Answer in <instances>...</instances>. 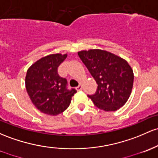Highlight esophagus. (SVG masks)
<instances>
[{"mask_svg":"<svg viewBox=\"0 0 158 158\" xmlns=\"http://www.w3.org/2000/svg\"><path fill=\"white\" fill-rule=\"evenodd\" d=\"M82 85L80 84L79 86H78V87L76 88V91H81V90H82Z\"/></svg>","mask_w":158,"mask_h":158,"instance_id":"1","label":"esophagus"}]
</instances>
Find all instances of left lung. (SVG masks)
Segmentation results:
<instances>
[{"label": "left lung", "instance_id": "1", "mask_svg": "<svg viewBox=\"0 0 158 158\" xmlns=\"http://www.w3.org/2000/svg\"><path fill=\"white\" fill-rule=\"evenodd\" d=\"M78 55L98 85L96 93L88 95L94 104L106 112L116 111L125 104L134 79L127 60L101 49L82 50Z\"/></svg>", "mask_w": 158, "mask_h": 158}]
</instances>
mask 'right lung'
Listing matches in <instances>:
<instances>
[{
  "mask_svg": "<svg viewBox=\"0 0 158 158\" xmlns=\"http://www.w3.org/2000/svg\"><path fill=\"white\" fill-rule=\"evenodd\" d=\"M67 54L43 57L28 68L25 87L33 104L43 113L57 115L67 110L76 91L67 89V79L58 76V67Z\"/></svg>",
  "mask_w": 158,
  "mask_h": 158,
  "instance_id": "right-lung-1",
  "label": "right lung"
}]
</instances>
